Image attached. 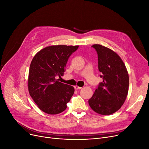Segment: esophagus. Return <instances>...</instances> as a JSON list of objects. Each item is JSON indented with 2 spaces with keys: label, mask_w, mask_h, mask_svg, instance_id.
<instances>
[{
  "label": "esophagus",
  "mask_w": 149,
  "mask_h": 149,
  "mask_svg": "<svg viewBox=\"0 0 149 149\" xmlns=\"http://www.w3.org/2000/svg\"><path fill=\"white\" fill-rule=\"evenodd\" d=\"M74 88H75V90H80V89L81 88V87H80V86H77V85H76V86H74Z\"/></svg>",
  "instance_id": "esophagus-1"
}]
</instances>
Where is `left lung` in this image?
<instances>
[{
    "mask_svg": "<svg viewBox=\"0 0 149 149\" xmlns=\"http://www.w3.org/2000/svg\"><path fill=\"white\" fill-rule=\"evenodd\" d=\"M91 47L97 52L98 69L103 80L99 84L88 103L95 112L111 115L120 109L127 96L128 74L122 59L112 49L98 44Z\"/></svg>",
    "mask_w": 149,
    "mask_h": 149,
    "instance_id": "8db88e82",
    "label": "left lung"
}]
</instances>
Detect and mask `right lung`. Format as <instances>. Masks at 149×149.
I'll return each mask as SVG.
<instances>
[{"label":"right lung","instance_id":"right-lung-1","mask_svg":"<svg viewBox=\"0 0 149 149\" xmlns=\"http://www.w3.org/2000/svg\"><path fill=\"white\" fill-rule=\"evenodd\" d=\"M79 46L53 45L43 48L33 58L29 68L28 90L41 111L48 114L64 111L74 93L72 86L58 81L65 72L70 55Z\"/></svg>","mask_w":149,"mask_h":149}]
</instances>
